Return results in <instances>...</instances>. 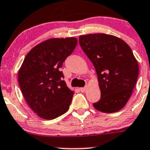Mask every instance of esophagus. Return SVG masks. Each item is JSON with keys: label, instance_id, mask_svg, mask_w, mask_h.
<instances>
[{"label": "esophagus", "instance_id": "obj_1", "mask_svg": "<svg viewBox=\"0 0 150 150\" xmlns=\"http://www.w3.org/2000/svg\"><path fill=\"white\" fill-rule=\"evenodd\" d=\"M87 90V87H85V88H80V90L82 92V93H85Z\"/></svg>", "mask_w": 150, "mask_h": 150}]
</instances>
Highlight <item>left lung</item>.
<instances>
[{"label":"left lung","mask_w":150,"mask_h":150,"mask_svg":"<svg viewBox=\"0 0 150 150\" xmlns=\"http://www.w3.org/2000/svg\"><path fill=\"white\" fill-rule=\"evenodd\" d=\"M79 42L98 75L101 97L94 108L105 113L122 109L139 75L138 62L130 47L119 38L105 33L80 35Z\"/></svg>","instance_id":"8db88e82"}]
</instances>
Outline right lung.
<instances>
[{
	"mask_svg": "<svg viewBox=\"0 0 150 150\" xmlns=\"http://www.w3.org/2000/svg\"><path fill=\"white\" fill-rule=\"evenodd\" d=\"M77 44L76 38L48 39L31 49L23 62L20 88L30 108L42 119H55L69 109L74 92L60 68Z\"/></svg>",
	"mask_w": 150,
	"mask_h": 150,
	"instance_id": "right-lung-1",
	"label": "right lung"
}]
</instances>
